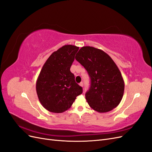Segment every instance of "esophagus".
<instances>
[{"label":"esophagus","instance_id":"esophagus-1","mask_svg":"<svg viewBox=\"0 0 152 152\" xmlns=\"http://www.w3.org/2000/svg\"><path fill=\"white\" fill-rule=\"evenodd\" d=\"M79 85H80L81 87H83V82H80V83L79 84Z\"/></svg>","mask_w":152,"mask_h":152}]
</instances>
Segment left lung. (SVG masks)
<instances>
[{
  "label": "left lung",
  "mask_w": 152,
  "mask_h": 152,
  "mask_svg": "<svg viewBox=\"0 0 152 152\" xmlns=\"http://www.w3.org/2000/svg\"><path fill=\"white\" fill-rule=\"evenodd\" d=\"M75 59L90 77L91 87L86 93L90 107L99 113L116 108L123 97L124 82L111 57L99 49L84 46L80 49Z\"/></svg>",
  "instance_id": "obj_1"
}]
</instances>
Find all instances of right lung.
I'll use <instances>...</instances> for the list:
<instances>
[{
	"mask_svg": "<svg viewBox=\"0 0 152 152\" xmlns=\"http://www.w3.org/2000/svg\"><path fill=\"white\" fill-rule=\"evenodd\" d=\"M79 48L65 45L54 51L44 63L36 82V91L44 108L62 113L71 107L82 87L75 81L70 67Z\"/></svg>",
	"mask_w": 152,
	"mask_h": 152,
	"instance_id": "add662e5",
	"label": "right lung"
}]
</instances>
